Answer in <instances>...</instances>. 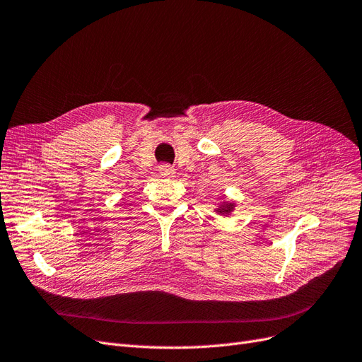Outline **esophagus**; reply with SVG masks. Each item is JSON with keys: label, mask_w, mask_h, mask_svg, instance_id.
<instances>
[{"label": "esophagus", "mask_w": 362, "mask_h": 362, "mask_svg": "<svg viewBox=\"0 0 362 362\" xmlns=\"http://www.w3.org/2000/svg\"><path fill=\"white\" fill-rule=\"evenodd\" d=\"M159 174L163 177H165V179H171V177H174V174H176V170H174L171 165H168V164H164V165H160L159 167Z\"/></svg>", "instance_id": "34e87169"}]
</instances>
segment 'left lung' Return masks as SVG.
<instances>
[{"label":"left lung","mask_w":362,"mask_h":362,"mask_svg":"<svg viewBox=\"0 0 362 362\" xmlns=\"http://www.w3.org/2000/svg\"><path fill=\"white\" fill-rule=\"evenodd\" d=\"M234 209H235V203L230 202V199L223 198L222 203L215 209V211L219 213V215H222V216H228V215H231V213L234 211Z\"/></svg>","instance_id":"1"}]
</instances>
